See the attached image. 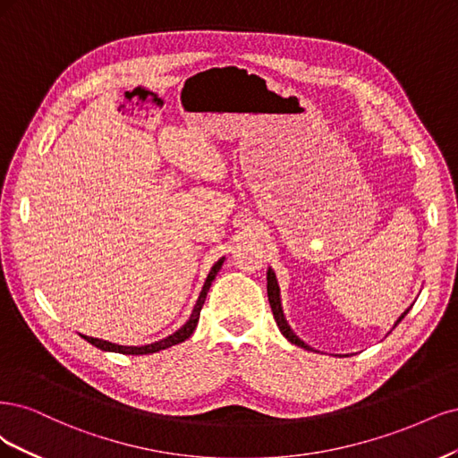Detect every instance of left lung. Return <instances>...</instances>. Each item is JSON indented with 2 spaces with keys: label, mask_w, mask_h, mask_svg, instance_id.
Wrapping results in <instances>:
<instances>
[{
  "label": "left lung",
  "mask_w": 458,
  "mask_h": 458,
  "mask_svg": "<svg viewBox=\"0 0 458 458\" xmlns=\"http://www.w3.org/2000/svg\"><path fill=\"white\" fill-rule=\"evenodd\" d=\"M267 279H268V285H267V289H268V301H270V306H272V314H274V319H276V323H277V327H279V331H282V335L287 338V341L291 343V344H297V346H301V348H304V350H314V348H310L304 341H301V338L293 333V329L289 327V323H287V319H285V316H284V308H282V299H279V285H277V279H276V274H274V270L272 268H268V272H267ZM409 310H411V306L405 310V312L397 318V321L394 323V327L397 326V323H400L407 314H409Z\"/></svg>",
  "instance_id": "8db88e82"
}]
</instances>
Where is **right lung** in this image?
Returning a JSON list of instances; mask_svg holds the SVG:
<instances>
[{
  "mask_svg": "<svg viewBox=\"0 0 458 458\" xmlns=\"http://www.w3.org/2000/svg\"><path fill=\"white\" fill-rule=\"evenodd\" d=\"M223 262H225V257L213 264V268H211L208 279H205V284H203V287H201L199 297H198V301H196V306H194V310H191V316L188 318V321L184 323V326H182L179 331H174L173 335H169V336H165V338H161V341L152 343V344H144V346H120V344H114V343H108V341H100V338L85 336V335H81V338H85L87 343H91L93 346H97V348H100V350H105V352L127 353V356H144V353H154V352H159V350L171 348V346L179 344V343H184L186 338L196 331V326H198V321H199L201 306H203L205 299H208L209 287H211V284H213V279H215L216 272L220 270V267H223Z\"/></svg>",
  "mask_w": 458,
  "mask_h": 458,
  "instance_id": "1",
  "label": "right lung"
}]
</instances>
